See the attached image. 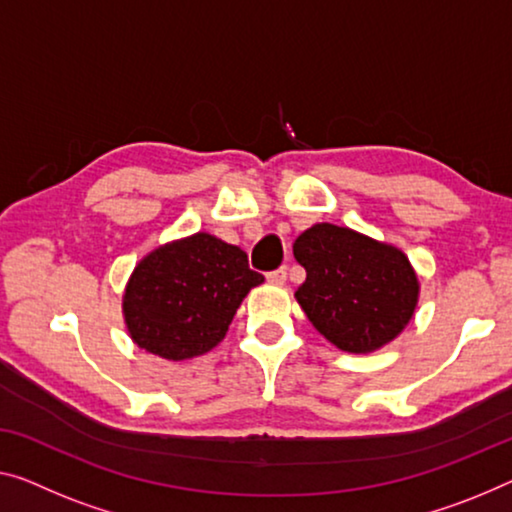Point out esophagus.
Returning <instances> with one entry per match:
<instances>
[{
  "instance_id": "obj_1",
  "label": "esophagus",
  "mask_w": 512,
  "mask_h": 512,
  "mask_svg": "<svg viewBox=\"0 0 512 512\" xmlns=\"http://www.w3.org/2000/svg\"><path fill=\"white\" fill-rule=\"evenodd\" d=\"M266 280H269L271 285H285V280H287V269H285V266H280V269L271 271V273H266Z\"/></svg>"
}]
</instances>
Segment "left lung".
Returning <instances> with one entry per match:
<instances>
[{
	"instance_id": "left-lung-1",
	"label": "left lung",
	"mask_w": 512,
	"mask_h": 512,
	"mask_svg": "<svg viewBox=\"0 0 512 512\" xmlns=\"http://www.w3.org/2000/svg\"><path fill=\"white\" fill-rule=\"evenodd\" d=\"M294 257L305 269L296 301L342 352H375L414 315L418 280L398 248L319 223L294 241Z\"/></svg>"
}]
</instances>
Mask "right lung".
Instances as JSON below:
<instances>
[{
  "instance_id": "right-lung-1",
  "label": "right lung",
  "mask_w": 512,
  "mask_h": 512,
  "mask_svg": "<svg viewBox=\"0 0 512 512\" xmlns=\"http://www.w3.org/2000/svg\"><path fill=\"white\" fill-rule=\"evenodd\" d=\"M262 273L241 248L197 232L156 248L135 266L124 317L137 347L167 361L207 354L230 329Z\"/></svg>"
}]
</instances>
